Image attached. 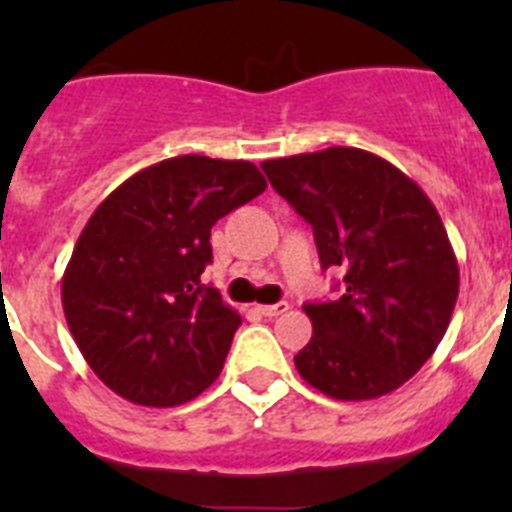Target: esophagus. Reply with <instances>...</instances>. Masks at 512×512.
Instances as JSON below:
<instances>
[{"label":"esophagus","mask_w":512,"mask_h":512,"mask_svg":"<svg viewBox=\"0 0 512 512\" xmlns=\"http://www.w3.org/2000/svg\"><path fill=\"white\" fill-rule=\"evenodd\" d=\"M289 310V302H277V305H261L259 312L264 318H279L284 312Z\"/></svg>","instance_id":"34e87169"}]
</instances>
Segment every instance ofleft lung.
<instances>
[{
    "label": "left lung",
    "instance_id": "1",
    "mask_svg": "<svg viewBox=\"0 0 512 512\" xmlns=\"http://www.w3.org/2000/svg\"><path fill=\"white\" fill-rule=\"evenodd\" d=\"M271 187L312 225L343 295L302 310L312 338L295 366L333 400L390 395L431 359L459 297V264L428 194L390 161L333 146L271 158Z\"/></svg>",
    "mask_w": 512,
    "mask_h": 512
}]
</instances>
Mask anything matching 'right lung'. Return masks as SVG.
<instances>
[{"mask_svg":"<svg viewBox=\"0 0 512 512\" xmlns=\"http://www.w3.org/2000/svg\"><path fill=\"white\" fill-rule=\"evenodd\" d=\"M264 189L251 161L187 153L140 169L92 212L61 302L81 356L112 392L174 408L215 382L241 315L200 282L210 230Z\"/></svg>","mask_w":512,"mask_h":512,"instance_id":"add662e5","label":"right lung"}]
</instances>
